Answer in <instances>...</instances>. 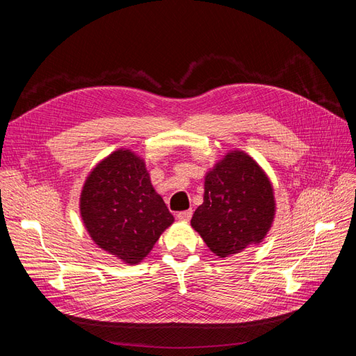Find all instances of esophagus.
Segmentation results:
<instances>
[{"instance_id": "esophagus-1", "label": "esophagus", "mask_w": 356, "mask_h": 356, "mask_svg": "<svg viewBox=\"0 0 356 356\" xmlns=\"http://www.w3.org/2000/svg\"><path fill=\"white\" fill-rule=\"evenodd\" d=\"M191 215H193V211H191V209L182 211V212H178V213H177V218H178L179 221H190Z\"/></svg>"}]
</instances>
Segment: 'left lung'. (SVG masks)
<instances>
[{
  "instance_id": "1",
  "label": "left lung",
  "mask_w": 356,
  "mask_h": 356,
  "mask_svg": "<svg viewBox=\"0 0 356 356\" xmlns=\"http://www.w3.org/2000/svg\"><path fill=\"white\" fill-rule=\"evenodd\" d=\"M275 213L273 184L264 169L250 154L230 149L204 175L203 203L191 227L215 255L225 258L260 245Z\"/></svg>"
}]
</instances>
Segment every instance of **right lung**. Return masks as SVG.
<instances>
[{"label": "right lung", "mask_w": 356, "mask_h": 356, "mask_svg": "<svg viewBox=\"0 0 356 356\" xmlns=\"http://www.w3.org/2000/svg\"><path fill=\"white\" fill-rule=\"evenodd\" d=\"M80 215L92 241L129 266L141 263L174 222L144 159L127 148L115 149L89 172Z\"/></svg>", "instance_id": "1"}]
</instances>
